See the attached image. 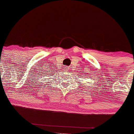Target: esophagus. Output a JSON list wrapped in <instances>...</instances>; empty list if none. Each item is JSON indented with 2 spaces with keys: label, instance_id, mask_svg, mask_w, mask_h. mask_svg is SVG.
I'll use <instances>...</instances> for the list:
<instances>
[{
  "label": "esophagus",
  "instance_id": "esophagus-1",
  "mask_svg": "<svg viewBox=\"0 0 134 134\" xmlns=\"http://www.w3.org/2000/svg\"><path fill=\"white\" fill-rule=\"evenodd\" d=\"M64 68H65V70H66V71H68V70H69V68H68V67H65Z\"/></svg>",
  "mask_w": 134,
  "mask_h": 134
}]
</instances>
